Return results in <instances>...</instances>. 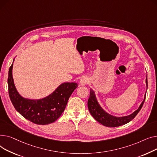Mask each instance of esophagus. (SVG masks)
<instances>
[{"mask_svg": "<svg viewBox=\"0 0 157 157\" xmlns=\"http://www.w3.org/2000/svg\"><path fill=\"white\" fill-rule=\"evenodd\" d=\"M89 82V78L87 77H83L80 80V84L81 86H86Z\"/></svg>", "mask_w": 157, "mask_h": 157, "instance_id": "1", "label": "esophagus"}]
</instances>
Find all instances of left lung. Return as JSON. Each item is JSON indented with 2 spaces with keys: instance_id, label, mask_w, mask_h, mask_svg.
I'll use <instances>...</instances> for the list:
<instances>
[{
  "instance_id": "8db88e82",
  "label": "left lung",
  "mask_w": 157,
  "mask_h": 157,
  "mask_svg": "<svg viewBox=\"0 0 157 157\" xmlns=\"http://www.w3.org/2000/svg\"><path fill=\"white\" fill-rule=\"evenodd\" d=\"M146 88L148 89V80H147V75L146 78ZM146 92L145 93L144 96V99L142 101L141 105H140L139 108H138L132 113L127 116L117 117L107 113L98 103L94 91L92 89H90V96L88 99L87 106L91 115L93 116L94 118L98 122L106 127H118L131 122L132 119L134 118L137 114L139 113L144 104L146 98Z\"/></svg>"
}]
</instances>
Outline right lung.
<instances>
[{
    "label": "right lung",
    "mask_w": 157,
    "mask_h": 157,
    "mask_svg": "<svg viewBox=\"0 0 157 157\" xmlns=\"http://www.w3.org/2000/svg\"><path fill=\"white\" fill-rule=\"evenodd\" d=\"M13 64L9 68L7 84L9 95L16 109L23 117L39 125H47L55 122L66 108L71 94L77 87L75 82H64L49 96L39 99L25 98L18 93L13 77Z\"/></svg>",
    "instance_id": "add662e5"
}]
</instances>
